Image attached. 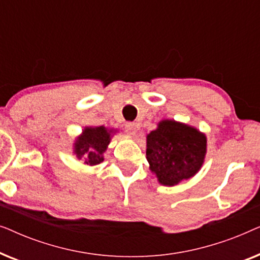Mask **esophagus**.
<instances>
[{"label": "esophagus", "instance_id": "1", "mask_svg": "<svg viewBox=\"0 0 260 260\" xmlns=\"http://www.w3.org/2000/svg\"><path fill=\"white\" fill-rule=\"evenodd\" d=\"M125 131L127 135H130V136H135V135H136V125H135V123L133 122L125 123Z\"/></svg>", "mask_w": 260, "mask_h": 260}]
</instances>
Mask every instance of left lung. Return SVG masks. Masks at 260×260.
Here are the masks:
<instances>
[{
  "instance_id": "obj_1",
  "label": "left lung",
  "mask_w": 260,
  "mask_h": 260,
  "mask_svg": "<svg viewBox=\"0 0 260 260\" xmlns=\"http://www.w3.org/2000/svg\"><path fill=\"white\" fill-rule=\"evenodd\" d=\"M206 136L195 127L162 120L147 136V159L158 182L175 186L194 176L206 155Z\"/></svg>"
}]
</instances>
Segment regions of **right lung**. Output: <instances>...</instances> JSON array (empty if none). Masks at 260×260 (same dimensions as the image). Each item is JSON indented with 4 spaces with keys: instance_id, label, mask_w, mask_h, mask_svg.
<instances>
[{
    "instance_id": "right-lung-1",
    "label": "right lung",
    "mask_w": 260,
    "mask_h": 260,
    "mask_svg": "<svg viewBox=\"0 0 260 260\" xmlns=\"http://www.w3.org/2000/svg\"><path fill=\"white\" fill-rule=\"evenodd\" d=\"M111 130L104 126L86 127L83 135L74 143V152L77 157L85 158V163L95 166L104 161L103 154L111 140Z\"/></svg>"
}]
</instances>
